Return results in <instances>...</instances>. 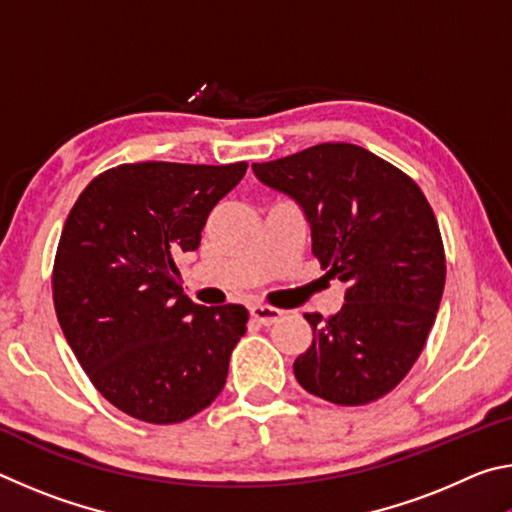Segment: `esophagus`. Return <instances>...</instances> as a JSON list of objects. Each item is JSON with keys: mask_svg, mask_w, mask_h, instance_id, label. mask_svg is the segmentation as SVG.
I'll return each mask as SVG.
<instances>
[{"mask_svg": "<svg viewBox=\"0 0 512 512\" xmlns=\"http://www.w3.org/2000/svg\"><path fill=\"white\" fill-rule=\"evenodd\" d=\"M282 314H284L282 309L271 307V305H253V307H250V316H253L257 323H262V325L277 323V320L282 318Z\"/></svg>", "mask_w": 512, "mask_h": 512, "instance_id": "esophagus-1", "label": "esophagus"}]
</instances>
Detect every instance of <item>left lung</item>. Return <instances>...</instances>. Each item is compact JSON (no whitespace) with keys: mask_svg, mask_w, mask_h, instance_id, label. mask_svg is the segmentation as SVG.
<instances>
[{"mask_svg":"<svg viewBox=\"0 0 512 512\" xmlns=\"http://www.w3.org/2000/svg\"><path fill=\"white\" fill-rule=\"evenodd\" d=\"M255 176L302 205L311 253L348 284L334 316L305 314L314 341L293 363L298 384L341 406L393 391L427 343L445 289V248L422 189L379 155L325 142Z\"/></svg>","mask_w":512,"mask_h":512,"instance_id":"left-lung-1","label":"left lung"}]
</instances>
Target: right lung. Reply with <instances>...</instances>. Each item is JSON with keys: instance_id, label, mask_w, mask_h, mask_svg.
Wrapping results in <instances>:
<instances>
[{"instance_id": "add662e5", "label": "right lung", "mask_w": 512, "mask_h": 512, "mask_svg": "<svg viewBox=\"0 0 512 512\" xmlns=\"http://www.w3.org/2000/svg\"><path fill=\"white\" fill-rule=\"evenodd\" d=\"M246 169L119 164L67 216L51 271L58 323L94 388L135 420L183 422L223 391L248 309L189 300L176 257L198 248L207 216Z\"/></svg>"}]
</instances>
